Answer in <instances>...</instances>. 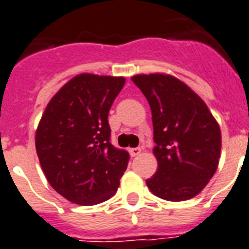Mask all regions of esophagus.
Wrapping results in <instances>:
<instances>
[{"mask_svg": "<svg viewBox=\"0 0 249 249\" xmlns=\"http://www.w3.org/2000/svg\"><path fill=\"white\" fill-rule=\"evenodd\" d=\"M141 152H142V149H141V148H130V149H129V153H130L131 157L138 156Z\"/></svg>", "mask_w": 249, "mask_h": 249, "instance_id": "esophagus-1", "label": "esophagus"}]
</instances>
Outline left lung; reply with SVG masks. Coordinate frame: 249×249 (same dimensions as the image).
Masks as SVG:
<instances>
[{
    "label": "left lung",
    "mask_w": 249,
    "mask_h": 249,
    "mask_svg": "<svg viewBox=\"0 0 249 249\" xmlns=\"http://www.w3.org/2000/svg\"><path fill=\"white\" fill-rule=\"evenodd\" d=\"M152 111L156 173L147 187L157 197L181 202L199 195L219 166L221 130L205 101L170 74L131 76Z\"/></svg>",
    "instance_id": "left-lung-1"
}]
</instances>
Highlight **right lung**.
Here are the masks:
<instances>
[{"instance_id": "obj_1", "label": "right lung", "mask_w": 249, "mask_h": 249, "mask_svg": "<svg viewBox=\"0 0 249 249\" xmlns=\"http://www.w3.org/2000/svg\"><path fill=\"white\" fill-rule=\"evenodd\" d=\"M124 76L82 72L57 90L36 130V149L48 183L80 206L110 199L128 166L126 151L110 143L108 111Z\"/></svg>"}]
</instances>
